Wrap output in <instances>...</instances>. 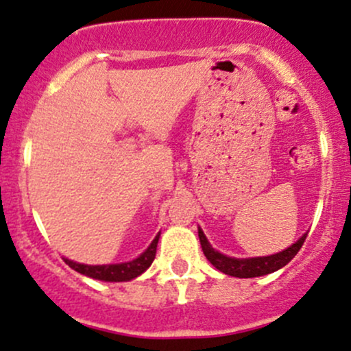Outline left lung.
<instances>
[{
    "instance_id": "8db88e82",
    "label": "left lung",
    "mask_w": 351,
    "mask_h": 351,
    "mask_svg": "<svg viewBox=\"0 0 351 351\" xmlns=\"http://www.w3.org/2000/svg\"><path fill=\"white\" fill-rule=\"evenodd\" d=\"M306 236L308 232H304L295 244L286 247L285 251L276 252V254L258 256V258H232V256H226L217 250H214L209 241H207L204 232H202V229L199 228V241H201V247L204 251L207 261L216 269H219L221 273L234 278H258L281 269L282 266L288 265L298 254Z\"/></svg>"
}]
</instances>
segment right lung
<instances>
[{"label":"right lung","mask_w":351,"mask_h":351,"mask_svg":"<svg viewBox=\"0 0 351 351\" xmlns=\"http://www.w3.org/2000/svg\"><path fill=\"white\" fill-rule=\"evenodd\" d=\"M160 232L154 237L152 243L149 244V247L142 252L141 256H137L135 259L127 263H117V265H82V263H75L69 258H63V261L69 265L71 269L78 271L80 274L93 278V280L99 281H110V282H120V281H130L134 278L141 276L142 273L152 265V261L156 259V251H157V243H159Z\"/></svg>","instance_id":"1"}]
</instances>
